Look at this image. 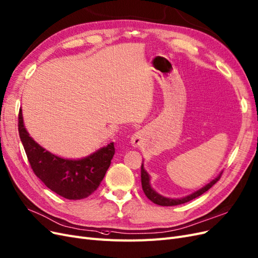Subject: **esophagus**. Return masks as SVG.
<instances>
[{"label":"esophagus","mask_w":258,"mask_h":258,"mask_svg":"<svg viewBox=\"0 0 258 258\" xmlns=\"http://www.w3.org/2000/svg\"><path fill=\"white\" fill-rule=\"evenodd\" d=\"M143 139L144 138H143V134H141V132H137L131 137V144L134 148H139L141 145H143Z\"/></svg>","instance_id":"34e87169"}]
</instances>
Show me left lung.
<instances>
[{"label": "left lung", "mask_w": 258, "mask_h": 258, "mask_svg": "<svg viewBox=\"0 0 258 258\" xmlns=\"http://www.w3.org/2000/svg\"><path fill=\"white\" fill-rule=\"evenodd\" d=\"M222 172L223 171H221L219 173V176L215 179H213L211 182H209L207 185H205L204 187L196 190V192H194L192 194H189L185 197H181V198H168V197H165V196L159 194L153 189V187L150 184V176H149V173L145 169L144 163H143L141 164V185H143V189H144L146 196L150 199L152 203L159 205V206H167V207L168 206H177V205H181V204H185L189 201H192V199L201 196L205 192H207L208 189L212 187L220 180Z\"/></svg>", "instance_id": "obj_1"}]
</instances>
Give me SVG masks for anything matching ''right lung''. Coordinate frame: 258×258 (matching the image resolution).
Wrapping results in <instances>:
<instances>
[{"label":"right lung","mask_w":258,"mask_h":258,"mask_svg":"<svg viewBox=\"0 0 258 258\" xmlns=\"http://www.w3.org/2000/svg\"><path fill=\"white\" fill-rule=\"evenodd\" d=\"M18 121L19 136L31 167L48 188L66 199L77 201L90 196L99 186L114 155L113 143L84 159H63L45 150L30 137L21 109Z\"/></svg>","instance_id":"1"}]
</instances>
